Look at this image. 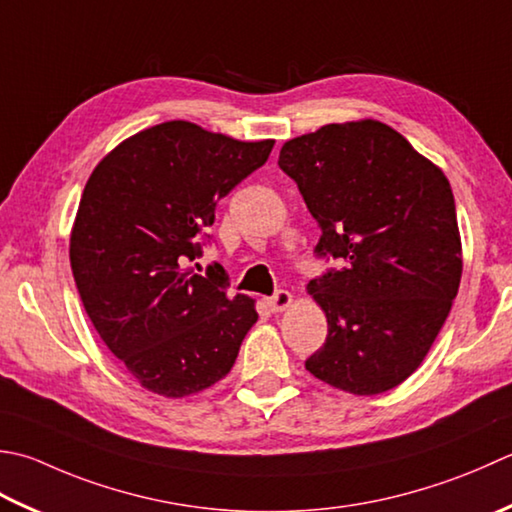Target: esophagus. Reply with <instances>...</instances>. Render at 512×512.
<instances>
[{
	"label": "esophagus",
	"instance_id": "esophagus-1",
	"mask_svg": "<svg viewBox=\"0 0 512 512\" xmlns=\"http://www.w3.org/2000/svg\"><path fill=\"white\" fill-rule=\"evenodd\" d=\"M290 302H293V295H290L288 290H284V288H279V290H275L273 295L266 297V304L270 306V310H273V313H279V310L288 308Z\"/></svg>",
	"mask_w": 512,
	"mask_h": 512
}]
</instances>
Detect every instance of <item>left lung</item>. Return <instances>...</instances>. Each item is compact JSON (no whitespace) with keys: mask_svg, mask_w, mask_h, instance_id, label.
I'll list each match as a JSON object with an SVG mask.
<instances>
[{"mask_svg":"<svg viewBox=\"0 0 512 512\" xmlns=\"http://www.w3.org/2000/svg\"><path fill=\"white\" fill-rule=\"evenodd\" d=\"M277 164L322 230L315 257L337 262L308 282L328 335L306 370L346 393H386L424 362L457 297L462 242L448 179L375 119L290 139Z\"/></svg>","mask_w":512,"mask_h":512,"instance_id":"obj_1","label":"left lung"}]
</instances>
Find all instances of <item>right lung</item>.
<instances>
[{
    "instance_id": "right-lung-1",
    "label": "right lung",
    "mask_w": 512,
    "mask_h": 512,
    "mask_svg": "<svg viewBox=\"0 0 512 512\" xmlns=\"http://www.w3.org/2000/svg\"><path fill=\"white\" fill-rule=\"evenodd\" d=\"M190 122L126 139L88 177L70 235L82 304L110 353L150 393L186 397L233 368L257 322L253 299L228 293V273L190 262L213 242L215 208L273 150Z\"/></svg>"
}]
</instances>
